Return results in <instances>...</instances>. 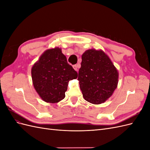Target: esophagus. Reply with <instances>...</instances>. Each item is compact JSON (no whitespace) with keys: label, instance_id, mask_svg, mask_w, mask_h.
<instances>
[{"label":"esophagus","instance_id":"1","mask_svg":"<svg viewBox=\"0 0 150 150\" xmlns=\"http://www.w3.org/2000/svg\"><path fill=\"white\" fill-rule=\"evenodd\" d=\"M72 67H73L74 70H76V71H78V65H77V64L73 65V66H72Z\"/></svg>","mask_w":150,"mask_h":150}]
</instances>
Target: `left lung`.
I'll use <instances>...</instances> for the list:
<instances>
[{"mask_svg": "<svg viewBox=\"0 0 150 150\" xmlns=\"http://www.w3.org/2000/svg\"><path fill=\"white\" fill-rule=\"evenodd\" d=\"M78 80L86 101L94 104L105 101L118 83V72L102 51L89 49L82 55Z\"/></svg>", "mask_w": 150, "mask_h": 150, "instance_id": "left-lung-1", "label": "left lung"}]
</instances>
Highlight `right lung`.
I'll use <instances>...</instances> for the list:
<instances>
[{
    "label": "right lung",
    "instance_id": "add662e5",
    "mask_svg": "<svg viewBox=\"0 0 150 150\" xmlns=\"http://www.w3.org/2000/svg\"><path fill=\"white\" fill-rule=\"evenodd\" d=\"M34 88L44 101L56 103L65 98L69 81L78 78L59 48L48 49L31 70Z\"/></svg>",
    "mask_w": 150,
    "mask_h": 150
}]
</instances>
